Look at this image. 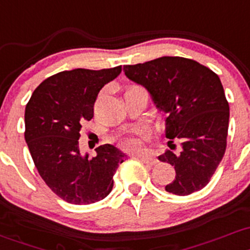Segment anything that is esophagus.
I'll return each mask as SVG.
<instances>
[{
    "instance_id": "obj_1",
    "label": "esophagus",
    "mask_w": 250,
    "mask_h": 250,
    "mask_svg": "<svg viewBox=\"0 0 250 250\" xmlns=\"http://www.w3.org/2000/svg\"><path fill=\"white\" fill-rule=\"evenodd\" d=\"M137 158H139V160H141L142 162L146 163V165H149V166H152V165H155V163L157 162V161L155 160L154 157L149 156V155H144V154L137 155Z\"/></svg>"
}]
</instances>
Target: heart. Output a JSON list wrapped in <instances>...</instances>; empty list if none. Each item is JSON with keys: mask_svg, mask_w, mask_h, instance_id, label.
I'll list each match as a JSON object with an SVG mask.
<instances>
[{"mask_svg": "<svg viewBox=\"0 0 250 250\" xmlns=\"http://www.w3.org/2000/svg\"><path fill=\"white\" fill-rule=\"evenodd\" d=\"M147 135V130L144 126H137L132 130V132L128 136H126L123 139V146L127 149L136 150L141 146L142 144V138H144Z\"/></svg>", "mask_w": 250, "mask_h": 250, "instance_id": "b5f03b06", "label": "heart"}]
</instances>
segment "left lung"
Instances as JSON below:
<instances>
[{"label":"left lung","mask_w":250,"mask_h":250,"mask_svg":"<svg viewBox=\"0 0 250 250\" xmlns=\"http://www.w3.org/2000/svg\"><path fill=\"white\" fill-rule=\"evenodd\" d=\"M128 80L143 85L160 112L167 114L166 137L180 142L178 152L167 150L158 160L175 169L166 190L188 195L203 189L221 163L227 147L229 104L218 75L184 57L156 58L125 65Z\"/></svg>","instance_id":"8db88e82"}]
</instances>
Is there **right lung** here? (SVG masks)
Listing matches in <instances>:
<instances>
[{"mask_svg": "<svg viewBox=\"0 0 250 250\" xmlns=\"http://www.w3.org/2000/svg\"><path fill=\"white\" fill-rule=\"evenodd\" d=\"M122 66L74 69L42 82L26 104L25 139L39 175L53 193L75 205L103 200L113 188V175L126 155L111 144L96 156L80 150V132L94 113V103Z\"/></svg>", "mask_w": 250, "mask_h": 250, "instance_id": "right-lung-1", "label": "right lung"}]
</instances>
